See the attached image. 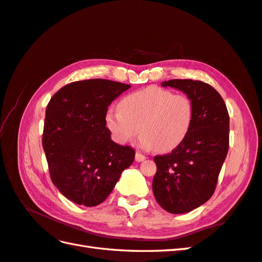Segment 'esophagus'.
Segmentation results:
<instances>
[{"label": "esophagus", "mask_w": 262, "mask_h": 262, "mask_svg": "<svg viewBox=\"0 0 262 262\" xmlns=\"http://www.w3.org/2000/svg\"><path fill=\"white\" fill-rule=\"evenodd\" d=\"M144 160H145V156H143L142 153H140V152H137V153H136V161L142 162V161H144Z\"/></svg>", "instance_id": "obj_1"}]
</instances>
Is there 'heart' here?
<instances>
[{"label": "heart", "mask_w": 262, "mask_h": 262, "mask_svg": "<svg viewBox=\"0 0 262 262\" xmlns=\"http://www.w3.org/2000/svg\"><path fill=\"white\" fill-rule=\"evenodd\" d=\"M193 118V102L188 95L152 85L127 94L119 102V110L105 113L104 122L119 144L129 143L141 132L140 145L169 152L186 140Z\"/></svg>", "instance_id": "1"}]
</instances>
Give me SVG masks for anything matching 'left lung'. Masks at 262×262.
<instances>
[{"mask_svg":"<svg viewBox=\"0 0 262 262\" xmlns=\"http://www.w3.org/2000/svg\"><path fill=\"white\" fill-rule=\"evenodd\" d=\"M161 85L186 93L193 102L194 118L178 148L155 157L152 190L165 211L186 213L206 203L214 192L229 149V114L221 95L208 83L174 79Z\"/></svg>","mask_w":262,"mask_h":262,"instance_id":"left-lung-1","label":"left lung"}]
</instances>
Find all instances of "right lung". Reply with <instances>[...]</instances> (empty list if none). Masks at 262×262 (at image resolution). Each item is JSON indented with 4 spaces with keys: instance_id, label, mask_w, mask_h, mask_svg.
<instances>
[{
    "instance_id": "1",
    "label": "right lung",
    "mask_w": 262,
    "mask_h": 262,
    "mask_svg": "<svg viewBox=\"0 0 262 262\" xmlns=\"http://www.w3.org/2000/svg\"><path fill=\"white\" fill-rule=\"evenodd\" d=\"M130 88L104 79L76 81L49 102L42 144L51 180L76 205L103 202L135 161V150L113 142L104 122L107 106Z\"/></svg>"
}]
</instances>
